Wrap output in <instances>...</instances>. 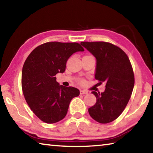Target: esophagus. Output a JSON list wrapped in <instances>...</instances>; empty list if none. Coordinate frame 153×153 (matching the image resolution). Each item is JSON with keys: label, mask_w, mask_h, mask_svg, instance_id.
<instances>
[{"label": "esophagus", "mask_w": 153, "mask_h": 153, "mask_svg": "<svg viewBox=\"0 0 153 153\" xmlns=\"http://www.w3.org/2000/svg\"><path fill=\"white\" fill-rule=\"evenodd\" d=\"M88 94V91L85 90H80V94Z\"/></svg>", "instance_id": "obj_1"}]
</instances>
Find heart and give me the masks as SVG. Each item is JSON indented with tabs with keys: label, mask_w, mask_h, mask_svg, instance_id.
Returning <instances> with one entry per match:
<instances>
[{
	"label": "heart",
	"mask_w": 153,
	"mask_h": 153,
	"mask_svg": "<svg viewBox=\"0 0 153 153\" xmlns=\"http://www.w3.org/2000/svg\"><path fill=\"white\" fill-rule=\"evenodd\" d=\"M80 82H81V83H84V80H81V81H80Z\"/></svg>",
	"instance_id": "heart-1"
}]
</instances>
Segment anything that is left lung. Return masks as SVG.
Wrapping results in <instances>:
<instances>
[{"label": "left lung", "instance_id": "8db88e82", "mask_svg": "<svg viewBox=\"0 0 153 153\" xmlns=\"http://www.w3.org/2000/svg\"><path fill=\"white\" fill-rule=\"evenodd\" d=\"M80 45L96 58L95 79L106 83L103 92H92L97 102L88 108L89 114L98 123H110L121 115L131 97L134 86L132 67L125 52L112 44L82 42Z\"/></svg>", "mask_w": 153, "mask_h": 153}]
</instances>
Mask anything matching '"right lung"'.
<instances>
[{"label":"right lung","mask_w":153,"mask_h":153,"mask_svg":"<svg viewBox=\"0 0 153 153\" xmlns=\"http://www.w3.org/2000/svg\"><path fill=\"white\" fill-rule=\"evenodd\" d=\"M84 51L76 42H46L36 47L25 60L22 74L23 93L31 110L44 122L63 120L72 98L79 96L78 89L59 85L55 76L63 73L74 53Z\"/></svg>","instance_id":"obj_1"}]
</instances>
